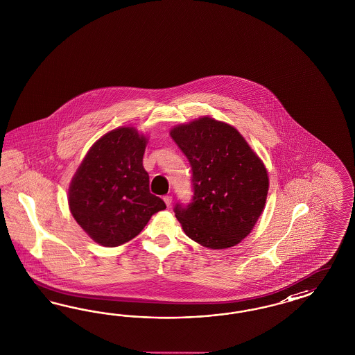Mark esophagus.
<instances>
[{"label": "esophagus", "mask_w": 355, "mask_h": 355, "mask_svg": "<svg viewBox=\"0 0 355 355\" xmlns=\"http://www.w3.org/2000/svg\"><path fill=\"white\" fill-rule=\"evenodd\" d=\"M163 201H164L167 207H170L171 202H173V197H171V196H164V197H163Z\"/></svg>", "instance_id": "1"}]
</instances>
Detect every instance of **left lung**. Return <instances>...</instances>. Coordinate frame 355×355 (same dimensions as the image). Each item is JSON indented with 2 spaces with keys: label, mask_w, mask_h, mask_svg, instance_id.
<instances>
[{
  "label": "left lung",
  "mask_w": 355,
  "mask_h": 355,
  "mask_svg": "<svg viewBox=\"0 0 355 355\" xmlns=\"http://www.w3.org/2000/svg\"><path fill=\"white\" fill-rule=\"evenodd\" d=\"M170 135L192 167V202L173 209L184 232L209 249L237 245L263 211V162L240 132L209 116L176 125Z\"/></svg>",
  "instance_id": "obj_1"
}]
</instances>
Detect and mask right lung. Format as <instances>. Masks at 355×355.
<instances>
[{"instance_id": "add662e5", "label": "right lung", "mask_w": 355, "mask_h": 355, "mask_svg": "<svg viewBox=\"0 0 355 355\" xmlns=\"http://www.w3.org/2000/svg\"><path fill=\"white\" fill-rule=\"evenodd\" d=\"M146 137L133 127L107 132L87 153L69 189L72 216L92 239L114 248L141 232L166 209L149 191L142 166Z\"/></svg>"}]
</instances>
